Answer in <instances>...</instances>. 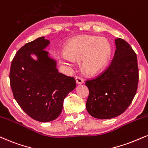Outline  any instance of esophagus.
<instances>
[{"label":"esophagus","mask_w":148,"mask_h":148,"mask_svg":"<svg viewBox=\"0 0 148 148\" xmlns=\"http://www.w3.org/2000/svg\"><path fill=\"white\" fill-rule=\"evenodd\" d=\"M76 81L77 84H82V83H84V79L82 77H81V76H76Z\"/></svg>","instance_id":"obj_1"}]
</instances>
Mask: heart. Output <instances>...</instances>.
Here are the masks:
<instances>
[{
    "mask_svg": "<svg viewBox=\"0 0 148 148\" xmlns=\"http://www.w3.org/2000/svg\"><path fill=\"white\" fill-rule=\"evenodd\" d=\"M66 58L63 63L69 65V59H81V67L88 75H95L103 70L111 55V47L104 38L96 36H79L67 42L64 49Z\"/></svg>",
    "mask_w": 148,
    "mask_h": 148,
    "instance_id": "b5f03b06",
    "label": "heart"
}]
</instances>
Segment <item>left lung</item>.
<instances>
[{
	"mask_svg": "<svg viewBox=\"0 0 148 148\" xmlns=\"http://www.w3.org/2000/svg\"><path fill=\"white\" fill-rule=\"evenodd\" d=\"M112 61L103 74L87 81L88 113L94 118L109 119L121 114L131 104L138 82L137 56L131 46L120 38L115 39Z\"/></svg>",
	"mask_w": 148,
	"mask_h": 148,
	"instance_id": "8db88e82",
	"label": "left lung"
}]
</instances>
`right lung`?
Listing matches in <instances>:
<instances>
[{"instance_id": "1", "label": "right lung", "mask_w": 148, "mask_h": 148, "mask_svg": "<svg viewBox=\"0 0 148 148\" xmlns=\"http://www.w3.org/2000/svg\"><path fill=\"white\" fill-rule=\"evenodd\" d=\"M49 43L44 36L26 43L14 57L10 72L15 100L27 114L40 122L51 121L60 114L64 99L76 85L74 77L58 72L56 60L45 50Z\"/></svg>"}]
</instances>
